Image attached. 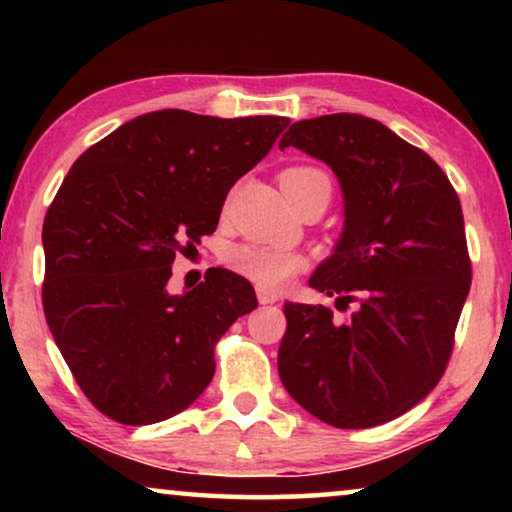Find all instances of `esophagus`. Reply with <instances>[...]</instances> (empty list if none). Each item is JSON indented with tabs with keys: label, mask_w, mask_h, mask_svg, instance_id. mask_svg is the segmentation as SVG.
<instances>
[{
	"label": "esophagus",
	"mask_w": 512,
	"mask_h": 512,
	"mask_svg": "<svg viewBox=\"0 0 512 512\" xmlns=\"http://www.w3.org/2000/svg\"><path fill=\"white\" fill-rule=\"evenodd\" d=\"M256 296H258V303H261V305H272V303H277V300H279L277 293L265 289V286H256Z\"/></svg>",
	"instance_id": "esophagus-1"
}]
</instances>
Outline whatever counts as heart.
Instances as JSON below:
<instances>
[{
  "label": "heart",
  "mask_w": 512,
  "mask_h": 512,
  "mask_svg": "<svg viewBox=\"0 0 512 512\" xmlns=\"http://www.w3.org/2000/svg\"><path fill=\"white\" fill-rule=\"evenodd\" d=\"M282 181L286 195L296 202L300 195L314 191V188H326L331 193V179L324 170L310 165H296L282 172ZM228 265L237 275L265 289H279L293 277L307 268V258L298 251L270 247V244H237L228 251Z\"/></svg>",
  "instance_id": "obj_1"
}]
</instances>
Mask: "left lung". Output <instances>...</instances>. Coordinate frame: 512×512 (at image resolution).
Returning a JSON list of instances; mask_svg holds the SVG:
<instances>
[{"instance_id": "1", "label": "left lung", "mask_w": 512, "mask_h": 512, "mask_svg": "<svg viewBox=\"0 0 512 512\" xmlns=\"http://www.w3.org/2000/svg\"><path fill=\"white\" fill-rule=\"evenodd\" d=\"M324 160L345 195V233L310 279L335 296L284 303L277 368L293 401L338 429L391 422L443 377L471 289L459 195L436 160L359 114L293 123L279 149Z\"/></svg>"}]
</instances>
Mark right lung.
I'll return each instance as SVG.
<instances>
[{"label": "right lung", "instance_id": "1", "mask_svg": "<svg viewBox=\"0 0 512 512\" xmlns=\"http://www.w3.org/2000/svg\"><path fill=\"white\" fill-rule=\"evenodd\" d=\"M289 125L160 109L83 151L44 219V314L102 415L144 426L186 410L214 377L221 335L256 310L247 279L209 268L172 296L174 256L212 235L223 200Z\"/></svg>", "mask_w": 512, "mask_h": 512}]
</instances>
